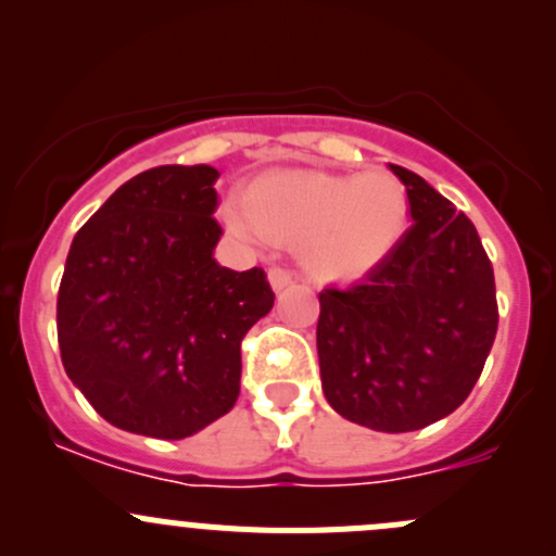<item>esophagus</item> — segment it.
<instances>
[{
    "instance_id": "1",
    "label": "esophagus",
    "mask_w": 556,
    "mask_h": 556,
    "mask_svg": "<svg viewBox=\"0 0 556 556\" xmlns=\"http://www.w3.org/2000/svg\"><path fill=\"white\" fill-rule=\"evenodd\" d=\"M268 282H271V288L279 293V290H285L288 285H293V274H290L288 268L271 266V268H268Z\"/></svg>"
}]
</instances>
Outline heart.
Instances as JSON below:
<instances>
[{"label": "heart", "mask_w": 556, "mask_h": 556, "mask_svg": "<svg viewBox=\"0 0 556 556\" xmlns=\"http://www.w3.org/2000/svg\"><path fill=\"white\" fill-rule=\"evenodd\" d=\"M223 217L250 242L301 244L319 279H357L371 271L406 231L408 195L395 174L271 172L223 204Z\"/></svg>", "instance_id": "heart-1"}]
</instances>
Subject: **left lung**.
I'll list each match as a JSON object with an SVG mask.
<instances>
[{
	"mask_svg": "<svg viewBox=\"0 0 556 556\" xmlns=\"http://www.w3.org/2000/svg\"><path fill=\"white\" fill-rule=\"evenodd\" d=\"M412 226L350 288L319 293L323 392L344 419L408 433L452 414L473 390L497 333L492 263L473 223L419 174Z\"/></svg>",
	"mask_w": 556,
	"mask_h": 556,
	"instance_id": "1",
	"label": "left lung"
}]
</instances>
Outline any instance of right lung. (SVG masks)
Here are the masks:
<instances>
[{"mask_svg": "<svg viewBox=\"0 0 556 556\" xmlns=\"http://www.w3.org/2000/svg\"><path fill=\"white\" fill-rule=\"evenodd\" d=\"M220 172L155 166L75 233L55 304L61 363L115 428L185 439L239 397L242 339L274 306L263 268L212 257Z\"/></svg>", "mask_w": 556, "mask_h": 556, "instance_id": "obj_1", "label": "right lung"}]
</instances>
